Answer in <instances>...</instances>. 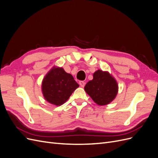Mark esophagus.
Wrapping results in <instances>:
<instances>
[{
    "instance_id": "esophagus-1",
    "label": "esophagus",
    "mask_w": 158,
    "mask_h": 158,
    "mask_svg": "<svg viewBox=\"0 0 158 158\" xmlns=\"http://www.w3.org/2000/svg\"><path fill=\"white\" fill-rule=\"evenodd\" d=\"M79 84H80V85L81 87L84 88L85 84V83L84 82V81H80V82H79Z\"/></svg>"
}]
</instances>
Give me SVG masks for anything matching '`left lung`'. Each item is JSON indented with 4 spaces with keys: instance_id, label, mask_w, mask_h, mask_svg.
Returning <instances> with one entry per match:
<instances>
[{
    "instance_id": "left-lung-1",
    "label": "left lung",
    "mask_w": 158,
    "mask_h": 158,
    "mask_svg": "<svg viewBox=\"0 0 158 158\" xmlns=\"http://www.w3.org/2000/svg\"><path fill=\"white\" fill-rule=\"evenodd\" d=\"M84 89L99 106H106L115 98L118 93L116 80L108 72L98 70L93 74V80L85 84Z\"/></svg>"
}]
</instances>
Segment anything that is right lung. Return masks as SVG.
I'll return each instance as SVG.
<instances>
[{
  "label": "right lung",
  "instance_id": "right-lung-1",
  "mask_svg": "<svg viewBox=\"0 0 158 158\" xmlns=\"http://www.w3.org/2000/svg\"><path fill=\"white\" fill-rule=\"evenodd\" d=\"M78 87L70 74L66 73L63 68L54 66L43 80L41 89L45 100L59 106L67 101Z\"/></svg>",
  "mask_w": 158,
  "mask_h": 158
}]
</instances>
